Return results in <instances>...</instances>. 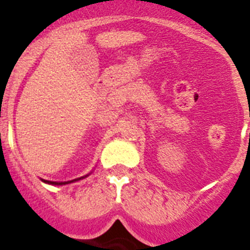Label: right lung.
Segmentation results:
<instances>
[{
  "mask_svg": "<svg viewBox=\"0 0 250 250\" xmlns=\"http://www.w3.org/2000/svg\"><path fill=\"white\" fill-rule=\"evenodd\" d=\"M45 183H48V184H54V185H62V184H67V183H56V182H47V180H43ZM71 183V182H68Z\"/></svg>",
  "mask_w": 250,
  "mask_h": 250,
  "instance_id": "1",
  "label": "right lung"
}]
</instances>
